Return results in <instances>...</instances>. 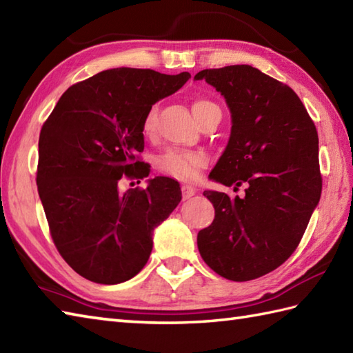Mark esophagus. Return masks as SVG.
I'll list each match as a JSON object with an SVG mask.
<instances>
[{
    "mask_svg": "<svg viewBox=\"0 0 353 353\" xmlns=\"http://www.w3.org/2000/svg\"><path fill=\"white\" fill-rule=\"evenodd\" d=\"M194 194H196V190L192 188V186H190V185H182V197H183V200H186V199H191Z\"/></svg>",
    "mask_w": 353,
    "mask_h": 353,
    "instance_id": "1",
    "label": "esophagus"
}]
</instances>
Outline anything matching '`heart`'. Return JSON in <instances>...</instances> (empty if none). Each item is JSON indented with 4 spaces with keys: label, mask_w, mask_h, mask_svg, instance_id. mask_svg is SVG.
Returning <instances> with one entry per match:
<instances>
[{
    "label": "heart",
    "mask_w": 353,
    "mask_h": 353,
    "mask_svg": "<svg viewBox=\"0 0 353 353\" xmlns=\"http://www.w3.org/2000/svg\"><path fill=\"white\" fill-rule=\"evenodd\" d=\"M192 114L200 123L208 114L212 110H219V106L208 99H196L192 101ZM156 119H157V109L153 106L142 121V132L147 137H152L156 132ZM208 165V156L203 152H186V150L171 148L167 150L163 154L157 157L156 167L163 174L171 176L179 181H194L197 177L199 171L205 168Z\"/></svg>",
    "instance_id": "1"
}]
</instances>
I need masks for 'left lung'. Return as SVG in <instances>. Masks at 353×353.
Masks as SVG:
<instances>
[{"mask_svg":"<svg viewBox=\"0 0 353 353\" xmlns=\"http://www.w3.org/2000/svg\"><path fill=\"white\" fill-rule=\"evenodd\" d=\"M194 79L221 92L232 112L228 147L209 176L247 185L243 199L203 192L215 219L199 232V252L224 279H256L291 256L319 203L317 129L288 85L250 65L203 70Z\"/></svg>","mask_w":353,"mask_h":353,"instance_id":"obj_1","label":"left lung"}]
</instances>
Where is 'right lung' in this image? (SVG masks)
Here are the masks:
<instances>
[{
    "instance_id": "right-lung-1",
    "label": "right lung",
    "mask_w": 353,
    "mask_h": 353,
    "mask_svg": "<svg viewBox=\"0 0 353 353\" xmlns=\"http://www.w3.org/2000/svg\"><path fill=\"white\" fill-rule=\"evenodd\" d=\"M191 76L114 68L70 86L39 134L36 183L56 249L74 272L114 285L137 276L153 249L154 228L182 200L181 186L154 177L119 194L123 179H144L142 121L157 100Z\"/></svg>"
}]
</instances>
